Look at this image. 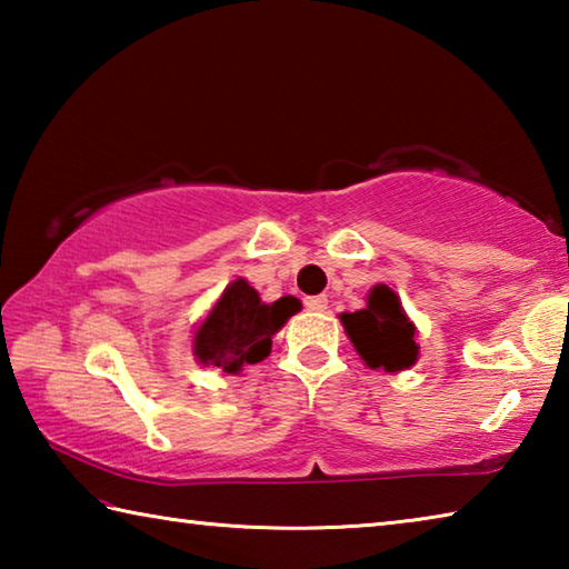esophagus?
Wrapping results in <instances>:
<instances>
[{"instance_id":"1","label":"esophagus","mask_w":569,"mask_h":569,"mask_svg":"<svg viewBox=\"0 0 569 569\" xmlns=\"http://www.w3.org/2000/svg\"><path fill=\"white\" fill-rule=\"evenodd\" d=\"M303 306L308 308V311H326V306H329V298H326V296H308Z\"/></svg>"}]
</instances>
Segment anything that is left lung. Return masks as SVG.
Masks as SVG:
<instances>
[{
    "mask_svg": "<svg viewBox=\"0 0 569 569\" xmlns=\"http://www.w3.org/2000/svg\"><path fill=\"white\" fill-rule=\"evenodd\" d=\"M341 323L369 369L397 373L419 359V343L413 339L417 326L403 313L401 298L389 286H373L366 308L341 313Z\"/></svg>",
    "mask_w": 569,
    "mask_h": 569,
    "instance_id": "1",
    "label": "left lung"
}]
</instances>
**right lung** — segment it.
Here are the masks:
<instances>
[{
	"instance_id": "1",
	"label": "right lung",
	"mask_w": 569,
	"mask_h": 569,
	"mask_svg": "<svg viewBox=\"0 0 569 569\" xmlns=\"http://www.w3.org/2000/svg\"><path fill=\"white\" fill-rule=\"evenodd\" d=\"M296 311H301L298 298L283 296L263 303L246 278H236L196 329L192 353L198 363L238 373L246 363H258L271 353V339Z\"/></svg>"
}]
</instances>
